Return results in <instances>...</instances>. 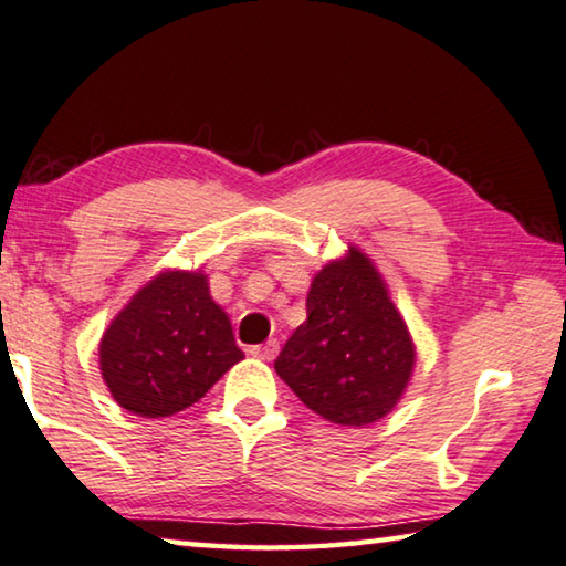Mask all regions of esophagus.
I'll return each mask as SVG.
<instances>
[{
    "label": "esophagus",
    "instance_id": "34e87169",
    "mask_svg": "<svg viewBox=\"0 0 566 566\" xmlns=\"http://www.w3.org/2000/svg\"><path fill=\"white\" fill-rule=\"evenodd\" d=\"M250 354H253L255 359L273 361L275 356H277V342H275V338H271V342H265V344H260V346H253V349H250Z\"/></svg>",
    "mask_w": 566,
    "mask_h": 566
}]
</instances>
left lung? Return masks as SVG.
I'll use <instances>...</instances> for the list:
<instances>
[{
    "mask_svg": "<svg viewBox=\"0 0 566 566\" xmlns=\"http://www.w3.org/2000/svg\"><path fill=\"white\" fill-rule=\"evenodd\" d=\"M308 318L275 359L295 397L324 420L364 428L402 399L415 369V342L385 277L356 245L313 275Z\"/></svg>",
    "mask_w": 566,
    "mask_h": 566,
    "instance_id": "left-lung-1",
    "label": "left lung"
}]
</instances>
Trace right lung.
<instances>
[{"instance_id":"right-lung-1","label":"right lung","mask_w":566,"mask_h":566,"mask_svg":"<svg viewBox=\"0 0 566 566\" xmlns=\"http://www.w3.org/2000/svg\"><path fill=\"white\" fill-rule=\"evenodd\" d=\"M245 354L202 271L156 273L118 311L98 346L111 397L138 417H169L199 402Z\"/></svg>"}]
</instances>
